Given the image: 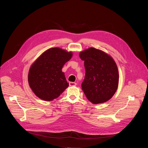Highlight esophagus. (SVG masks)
<instances>
[{
  "label": "esophagus",
  "instance_id": "obj_1",
  "mask_svg": "<svg viewBox=\"0 0 148 148\" xmlns=\"http://www.w3.org/2000/svg\"><path fill=\"white\" fill-rule=\"evenodd\" d=\"M69 85H70V86H75L77 85V83L74 82H70Z\"/></svg>",
  "mask_w": 148,
  "mask_h": 148
}]
</instances>
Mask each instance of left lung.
<instances>
[{
  "mask_svg": "<svg viewBox=\"0 0 148 148\" xmlns=\"http://www.w3.org/2000/svg\"><path fill=\"white\" fill-rule=\"evenodd\" d=\"M84 61L86 75L81 84L82 91L93 103L107 102L115 93L119 82L118 67L108 54L93 47L80 52Z\"/></svg>",
  "mask_w": 148,
  "mask_h": 148,
  "instance_id": "1",
  "label": "left lung"
}]
</instances>
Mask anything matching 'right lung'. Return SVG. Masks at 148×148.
I'll use <instances>...</instances> for the list:
<instances>
[{
  "mask_svg": "<svg viewBox=\"0 0 148 148\" xmlns=\"http://www.w3.org/2000/svg\"><path fill=\"white\" fill-rule=\"evenodd\" d=\"M72 56L71 51L51 48L33 63L29 71L28 81L37 97L50 101L58 97L69 86L62 68Z\"/></svg>",
  "mask_w": 148,
  "mask_h": 148,
  "instance_id": "add662e5",
  "label": "right lung"
}]
</instances>
